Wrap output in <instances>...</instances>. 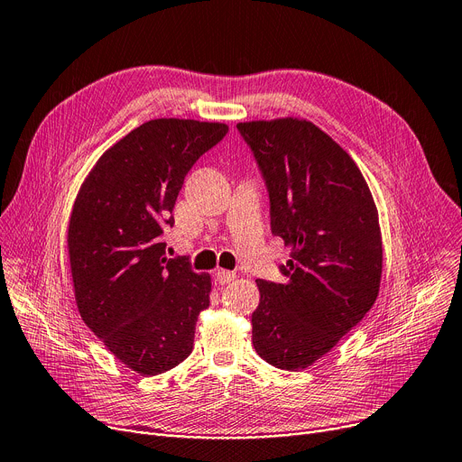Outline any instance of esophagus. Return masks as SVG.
<instances>
[{
  "label": "esophagus",
  "instance_id": "1",
  "mask_svg": "<svg viewBox=\"0 0 462 462\" xmlns=\"http://www.w3.org/2000/svg\"><path fill=\"white\" fill-rule=\"evenodd\" d=\"M214 278H216V282H217L219 285H226V283H231V282L236 278V274L231 273V271H226V269H217V271L214 273Z\"/></svg>",
  "mask_w": 462,
  "mask_h": 462
}]
</instances>
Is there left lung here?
Masks as SVG:
<instances>
[{
  "label": "left lung",
  "mask_w": 462,
  "mask_h": 462,
  "mask_svg": "<svg viewBox=\"0 0 462 462\" xmlns=\"http://www.w3.org/2000/svg\"><path fill=\"white\" fill-rule=\"evenodd\" d=\"M271 199V231L291 246L283 283L257 280L252 342L261 359L300 370L328 354L376 302L378 208L357 163L309 120L236 124Z\"/></svg>",
  "instance_id": "1"
}]
</instances>
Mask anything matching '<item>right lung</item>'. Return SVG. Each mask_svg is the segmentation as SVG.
<instances>
[{"label": "right lung", "instance_id": "obj_1", "mask_svg": "<svg viewBox=\"0 0 462 462\" xmlns=\"http://www.w3.org/2000/svg\"><path fill=\"white\" fill-rule=\"evenodd\" d=\"M219 122L158 118L108 148L73 205L68 250L80 318L141 376L182 363L210 304V276L167 259L160 235L193 163L226 137Z\"/></svg>", "mask_w": 462, "mask_h": 462}]
</instances>
